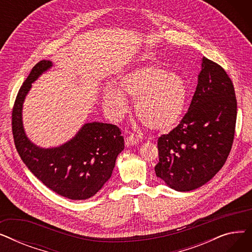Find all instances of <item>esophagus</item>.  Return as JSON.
Listing matches in <instances>:
<instances>
[{
    "mask_svg": "<svg viewBox=\"0 0 252 252\" xmlns=\"http://www.w3.org/2000/svg\"><path fill=\"white\" fill-rule=\"evenodd\" d=\"M139 138L135 135H129L125 139L126 142V146L129 147V146H134V145H137L139 143Z\"/></svg>",
    "mask_w": 252,
    "mask_h": 252,
    "instance_id": "obj_1",
    "label": "esophagus"
}]
</instances>
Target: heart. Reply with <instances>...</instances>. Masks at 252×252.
Returning <instances> with one entry per match:
<instances>
[{
	"label": "heart",
	"instance_id": "b5f03b06",
	"mask_svg": "<svg viewBox=\"0 0 252 252\" xmlns=\"http://www.w3.org/2000/svg\"><path fill=\"white\" fill-rule=\"evenodd\" d=\"M128 96L136 99L135 114L142 125L155 133L165 134L181 123L188 100L185 79L157 65H144L124 74L116 89L103 95L104 106L115 118L127 111Z\"/></svg>",
	"mask_w": 252,
	"mask_h": 252
}]
</instances>
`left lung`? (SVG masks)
<instances>
[{
  "instance_id": "8db88e82",
  "label": "left lung",
  "mask_w": 252,
  "mask_h": 252,
  "mask_svg": "<svg viewBox=\"0 0 252 252\" xmlns=\"http://www.w3.org/2000/svg\"><path fill=\"white\" fill-rule=\"evenodd\" d=\"M236 118L237 100L231 78L221 66L203 57L188 112L176 128L158 139L156 176L176 191L203 186L227 160Z\"/></svg>"
}]
</instances>
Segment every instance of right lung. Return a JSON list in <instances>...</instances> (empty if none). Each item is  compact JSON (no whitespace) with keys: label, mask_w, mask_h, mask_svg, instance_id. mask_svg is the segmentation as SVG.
I'll list each match as a JSON object with an SVG mask.
<instances>
[{"label":"right lung","mask_w":252,"mask_h":252,"mask_svg":"<svg viewBox=\"0 0 252 252\" xmlns=\"http://www.w3.org/2000/svg\"><path fill=\"white\" fill-rule=\"evenodd\" d=\"M52 66L49 60L39 61L21 86L12 111L13 137L22 161L45 186L68 199L85 200L110 179L125 141L116 126L98 122L85 124L58 147H38L28 138L22 123L25 97L32 84Z\"/></svg>","instance_id":"add662e5"}]
</instances>
